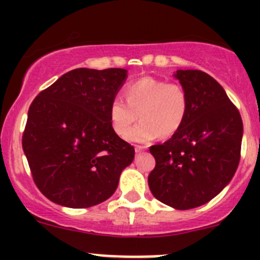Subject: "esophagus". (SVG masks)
<instances>
[{
  "instance_id": "34e87169",
  "label": "esophagus",
  "mask_w": 260,
  "mask_h": 260,
  "mask_svg": "<svg viewBox=\"0 0 260 260\" xmlns=\"http://www.w3.org/2000/svg\"><path fill=\"white\" fill-rule=\"evenodd\" d=\"M135 151L137 152V153H141V152L146 151V147L145 146H136L135 147Z\"/></svg>"
}]
</instances>
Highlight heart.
<instances>
[{
	"instance_id": "b5f03b06",
	"label": "heart",
	"mask_w": 260,
	"mask_h": 260,
	"mask_svg": "<svg viewBox=\"0 0 260 260\" xmlns=\"http://www.w3.org/2000/svg\"><path fill=\"white\" fill-rule=\"evenodd\" d=\"M123 95L125 102L115 98L109 104V123L118 136L124 137L140 115L143 120L128 134L132 142H148L159 135L170 137L187 117L188 95L177 83L142 77L127 84Z\"/></svg>"
}]
</instances>
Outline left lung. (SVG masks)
Listing matches in <instances>:
<instances>
[{
	"instance_id": "left-lung-1",
	"label": "left lung",
	"mask_w": 260,
	"mask_h": 260,
	"mask_svg": "<svg viewBox=\"0 0 260 260\" xmlns=\"http://www.w3.org/2000/svg\"><path fill=\"white\" fill-rule=\"evenodd\" d=\"M174 77L187 93L188 113L169 141L149 147L156 166L148 186L161 203L188 210L209 203L232 181L240 159L243 120L209 74L177 70Z\"/></svg>"
}]
</instances>
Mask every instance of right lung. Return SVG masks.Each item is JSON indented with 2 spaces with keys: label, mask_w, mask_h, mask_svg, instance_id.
I'll return each instance as SVG.
<instances>
[{
  "label": "right lung",
  "mask_w": 260,
  "mask_h": 260,
  "mask_svg": "<svg viewBox=\"0 0 260 260\" xmlns=\"http://www.w3.org/2000/svg\"><path fill=\"white\" fill-rule=\"evenodd\" d=\"M125 69H74L28 108L22 148L34 182L52 203L90 208L111 198L135 148L112 129L108 108Z\"/></svg>",
  "instance_id": "1"
}]
</instances>
